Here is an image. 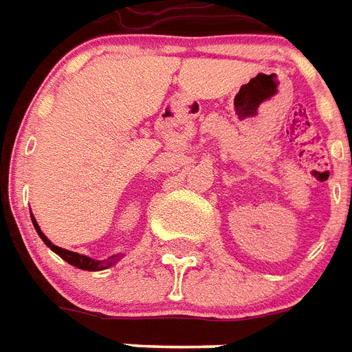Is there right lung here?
<instances>
[{
    "label": "right lung",
    "instance_id": "1",
    "mask_svg": "<svg viewBox=\"0 0 352 352\" xmlns=\"http://www.w3.org/2000/svg\"><path fill=\"white\" fill-rule=\"evenodd\" d=\"M31 222H33V226H35V229H37L38 236L43 239V242L48 246L50 250H54L57 256L61 257V259H65V261L69 263V265H74V267H78V269L82 270H104L108 269V267H111L113 265V259L116 257H111L110 261H95V259H91V257L87 256H80V254H76V252H70V250H65V248H59V246H56V244H52L50 241H48V236L44 235L43 231H41V228H38L37 220H35V216H31Z\"/></svg>",
    "mask_w": 352,
    "mask_h": 352
}]
</instances>
